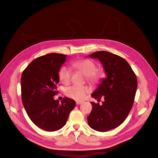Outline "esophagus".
Returning <instances> with one entry per match:
<instances>
[{"mask_svg":"<svg viewBox=\"0 0 158 158\" xmlns=\"http://www.w3.org/2000/svg\"><path fill=\"white\" fill-rule=\"evenodd\" d=\"M76 104L77 105H80V104H82L83 102H81V101H76Z\"/></svg>","mask_w":158,"mask_h":158,"instance_id":"1","label":"esophagus"}]
</instances>
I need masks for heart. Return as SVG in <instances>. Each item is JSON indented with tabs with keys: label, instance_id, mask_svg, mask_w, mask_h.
<instances>
[{
	"label": "heart",
	"instance_id": "b5f03b06",
	"mask_svg": "<svg viewBox=\"0 0 158 158\" xmlns=\"http://www.w3.org/2000/svg\"><path fill=\"white\" fill-rule=\"evenodd\" d=\"M73 67L86 76V80L90 83H96L102 76V73L96 70L93 61L89 59H82L74 61L72 64ZM59 78L62 82L68 84L71 79V70L68 66H63L59 71ZM89 92L88 87L85 85H72L66 89L67 96L76 100L84 99Z\"/></svg>",
	"mask_w": 158,
	"mask_h": 158
}]
</instances>
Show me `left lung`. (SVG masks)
<instances>
[{
	"instance_id": "obj_1",
	"label": "left lung",
	"mask_w": 158,
	"mask_h": 158,
	"mask_svg": "<svg viewBox=\"0 0 158 158\" xmlns=\"http://www.w3.org/2000/svg\"><path fill=\"white\" fill-rule=\"evenodd\" d=\"M98 59L103 66L107 78L92 94L100 101L91 102L92 110L87 117L89 126L99 132L117 128L127 117L132 107L138 85L137 78L131 66L121 56L107 51H97L89 55Z\"/></svg>"
}]
</instances>
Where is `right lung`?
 <instances>
[{
	"mask_svg": "<svg viewBox=\"0 0 158 158\" xmlns=\"http://www.w3.org/2000/svg\"><path fill=\"white\" fill-rule=\"evenodd\" d=\"M66 55L50 53L38 57L23 71L21 77L22 100L28 117L39 128L55 131L63 128L75 106L74 99L53 98L58 91L59 71Z\"/></svg>",
	"mask_w": 158,
	"mask_h": 158,
	"instance_id": "right-lung-1",
	"label": "right lung"
}]
</instances>
